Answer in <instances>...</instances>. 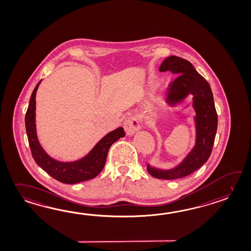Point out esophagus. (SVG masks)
<instances>
[{"instance_id": "1", "label": "esophagus", "mask_w": 251, "mask_h": 251, "mask_svg": "<svg viewBox=\"0 0 251 251\" xmlns=\"http://www.w3.org/2000/svg\"><path fill=\"white\" fill-rule=\"evenodd\" d=\"M123 128L128 136H132L140 128L138 119L135 117L128 118L123 123Z\"/></svg>"}]
</instances>
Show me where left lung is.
Here are the masks:
<instances>
[{"label": "left lung", "mask_w": 251, "mask_h": 251, "mask_svg": "<svg viewBox=\"0 0 251 251\" xmlns=\"http://www.w3.org/2000/svg\"><path fill=\"white\" fill-rule=\"evenodd\" d=\"M159 71H170L177 75L167 89V104L173 107L192 95L195 112V147L183 161L171 169L147 167L148 172L156 178L174 180L194 173L211 156L217 131V112L210 84L189 61L179 56H168L162 62Z\"/></svg>", "instance_id": "left-lung-1"}]
</instances>
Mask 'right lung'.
I'll return each mask as SVG.
<instances>
[{
  "label": "right lung",
  "instance_id": "obj_1",
  "mask_svg": "<svg viewBox=\"0 0 251 251\" xmlns=\"http://www.w3.org/2000/svg\"><path fill=\"white\" fill-rule=\"evenodd\" d=\"M41 81L33 90L25 115V126L28 144L34 160L53 178L64 184H77L95 178L105 165L108 151L118 139L125 136L123 127L112 130L98 141L86 156L71 162L58 161L49 156L39 144L36 128V93Z\"/></svg>",
  "mask_w": 251,
  "mask_h": 251
}]
</instances>
